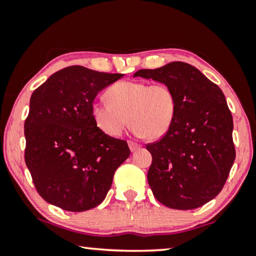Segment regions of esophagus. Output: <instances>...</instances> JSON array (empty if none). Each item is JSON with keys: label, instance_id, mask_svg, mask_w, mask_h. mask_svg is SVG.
Segmentation results:
<instances>
[{"label": "esophagus", "instance_id": "34e87169", "mask_svg": "<svg viewBox=\"0 0 256 256\" xmlns=\"http://www.w3.org/2000/svg\"><path fill=\"white\" fill-rule=\"evenodd\" d=\"M128 146H129V149H130L132 152H135V150H138V149L140 148V146H141L138 144V143L132 142V141H129V142H128Z\"/></svg>", "mask_w": 256, "mask_h": 256}]
</instances>
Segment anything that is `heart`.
I'll list each match as a JSON object with an SVG mask.
<instances>
[{
    "label": "heart",
    "mask_w": 256,
    "mask_h": 256,
    "mask_svg": "<svg viewBox=\"0 0 256 256\" xmlns=\"http://www.w3.org/2000/svg\"><path fill=\"white\" fill-rule=\"evenodd\" d=\"M106 98L108 102L93 104L92 116L96 127L112 138L132 124L138 135L158 140L170 130L176 116V96L166 84L124 80L110 86Z\"/></svg>",
    "instance_id": "1"
}]
</instances>
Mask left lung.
<instances>
[{"mask_svg": "<svg viewBox=\"0 0 256 256\" xmlns=\"http://www.w3.org/2000/svg\"><path fill=\"white\" fill-rule=\"evenodd\" d=\"M134 76L166 84L177 101L170 130L146 144L152 156L148 183L160 204L200 208L219 194L236 160L233 118L218 85L194 66L172 62Z\"/></svg>", "mask_w": 256, "mask_h": 256, "instance_id": "8db88e82", "label": "left lung"}]
</instances>
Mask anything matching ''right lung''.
<instances>
[{
    "mask_svg": "<svg viewBox=\"0 0 256 256\" xmlns=\"http://www.w3.org/2000/svg\"><path fill=\"white\" fill-rule=\"evenodd\" d=\"M122 76L74 65L54 73L34 90L24 122V158L44 200L82 212L106 198L115 171L130 150L124 140L96 127L92 106L101 90Z\"/></svg>",
    "mask_w": 256,
    "mask_h": 256,
    "instance_id": "obj_1",
    "label": "right lung"
}]
</instances>
